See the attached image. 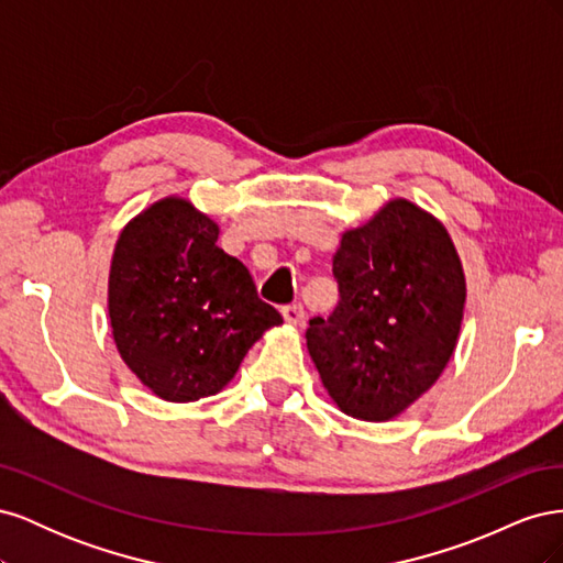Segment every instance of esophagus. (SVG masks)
Wrapping results in <instances>:
<instances>
[{"instance_id":"esophagus-1","label":"esophagus","mask_w":563,"mask_h":563,"mask_svg":"<svg viewBox=\"0 0 563 563\" xmlns=\"http://www.w3.org/2000/svg\"><path fill=\"white\" fill-rule=\"evenodd\" d=\"M282 314H284V321L286 323H294V327H300V323L305 321L302 305H286V308L282 310Z\"/></svg>"}]
</instances>
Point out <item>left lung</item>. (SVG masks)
<instances>
[{
  "mask_svg": "<svg viewBox=\"0 0 563 563\" xmlns=\"http://www.w3.org/2000/svg\"><path fill=\"white\" fill-rule=\"evenodd\" d=\"M340 300L310 319L308 350L343 413L397 418L446 368L465 310V275L446 228L391 199L347 230L333 255Z\"/></svg>",
  "mask_w": 563,
  "mask_h": 563,
  "instance_id": "left-lung-1",
  "label": "left lung"
}]
</instances>
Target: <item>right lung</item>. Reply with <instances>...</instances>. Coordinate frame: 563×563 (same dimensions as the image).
I'll use <instances>...</instances> for the list:
<instances>
[{
	"instance_id": "right-lung-1",
	"label": "right lung",
	"mask_w": 563,
	"mask_h": 563,
	"mask_svg": "<svg viewBox=\"0 0 563 563\" xmlns=\"http://www.w3.org/2000/svg\"><path fill=\"white\" fill-rule=\"evenodd\" d=\"M216 242L209 216L166 197L135 216L114 246L108 282L114 345L135 378L166 401L216 395L255 340L282 323L244 263Z\"/></svg>"
}]
</instances>
